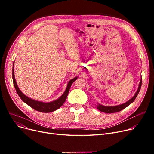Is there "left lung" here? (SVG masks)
I'll use <instances>...</instances> for the list:
<instances>
[{"label":"left lung","mask_w":154,"mask_h":154,"mask_svg":"<svg viewBox=\"0 0 154 154\" xmlns=\"http://www.w3.org/2000/svg\"><path fill=\"white\" fill-rule=\"evenodd\" d=\"M141 85H142V79L140 80V84H139V86L138 89H137L135 94L134 95V96L133 97L131 100H129L127 102H125L124 103H122V104H121V105H119V106H114V107L103 106H102V105L98 103V105H97V109L100 111H101V112H105V113H108V114H110V113L117 112H119L120 110L124 109L125 108H126L127 106H128L129 105H130L131 103H132L135 100V98L137 97V95L139 94V93L140 92Z\"/></svg>","instance_id":"obj_1"}]
</instances>
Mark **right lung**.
I'll use <instances>...</instances> for the list:
<instances>
[{"label": "right lung", "mask_w": 154, "mask_h": 154, "mask_svg": "<svg viewBox=\"0 0 154 154\" xmlns=\"http://www.w3.org/2000/svg\"><path fill=\"white\" fill-rule=\"evenodd\" d=\"M12 79H13L14 85V87L16 90V92H17V94L19 95V96L20 97V99H22V100L23 102L26 103L28 106H29L30 107L33 108L34 109H35L37 111L44 112V113H48V112H51L54 110H56L57 109H59L62 106L67 99V97L68 95L71 85L72 84L73 82L75 81V80H77V77H75L70 80L67 84V87L66 88V91H65L64 93L62 94V95L60 97V98H59L58 99H57L53 102H48V103H44V102H38V101L32 100V99L27 97L26 95H24L20 91V89L19 88V87L15 82L14 72V66H13V69H12Z\"/></svg>", "instance_id": "obj_1"}]
</instances>
